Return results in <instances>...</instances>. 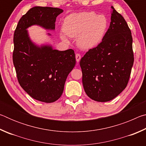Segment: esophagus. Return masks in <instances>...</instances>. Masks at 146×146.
Returning <instances> with one entry per match:
<instances>
[{"label":"esophagus","mask_w":146,"mask_h":146,"mask_svg":"<svg viewBox=\"0 0 146 146\" xmlns=\"http://www.w3.org/2000/svg\"><path fill=\"white\" fill-rule=\"evenodd\" d=\"M75 57H76V62H78L80 61V58H81L80 55V54H78V53H76V55H75Z\"/></svg>","instance_id":"esophagus-1"}]
</instances>
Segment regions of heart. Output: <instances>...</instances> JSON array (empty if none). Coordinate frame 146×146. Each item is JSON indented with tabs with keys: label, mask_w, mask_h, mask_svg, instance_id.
Here are the masks:
<instances>
[{
	"label": "heart",
	"mask_w": 146,
	"mask_h": 146,
	"mask_svg": "<svg viewBox=\"0 0 146 146\" xmlns=\"http://www.w3.org/2000/svg\"><path fill=\"white\" fill-rule=\"evenodd\" d=\"M108 26V19L104 15H97L94 11H83L66 17L62 29L69 36H77L76 43L80 48L90 49L102 42ZM65 34H60L64 40L68 39Z\"/></svg>",
	"instance_id": "heart-1"
}]
</instances>
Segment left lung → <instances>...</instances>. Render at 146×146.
I'll return each instance as SVG.
<instances>
[{
  "label": "left lung",
  "mask_w": 146,
  "mask_h": 146,
  "mask_svg": "<svg viewBox=\"0 0 146 146\" xmlns=\"http://www.w3.org/2000/svg\"><path fill=\"white\" fill-rule=\"evenodd\" d=\"M111 8L103 40L80 62L86 93L101 102L113 100L126 88L134 62L131 32L123 17Z\"/></svg>",
  "instance_id": "1"
}]
</instances>
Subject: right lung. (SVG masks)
Wrapping results in <instances>:
<instances>
[{
	"label": "right lung",
	"mask_w": 146,
	"mask_h": 146,
	"mask_svg": "<svg viewBox=\"0 0 146 146\" xmlns=\"http://www.w3.org/2000/svg\"><path fill=\"white\" fill-rule=\"evenodd\" d=\"M62 12L57 8L33 7L19 20L14 33L13 62L20 85L34 99L46 103L61 97L66 78L75 66V52L36 45L27 29L38 25L54 30L56 18Z\"/></svg>",
	"instance_id": "1"
}]
</instances>
